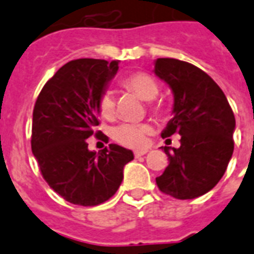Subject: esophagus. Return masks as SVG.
Segmentation results:
<instances>
[{
	"instance_id": "esophagus-1",
	"label": "esophagus",
	"mask_w": 254,
	"mask_h": 254,
	"mask_svg": "<svg viewBox=\"0 0 254 254\" xmlns=\"http://www.w3.org/2000/svg\"><path fill=\"white\" fill-rule=\"evenodd\" d=\"M147 152H148L147 149H137V151H135V152H133V156H135V158H140V156L145 155Z\"/></svg>"
}]
</instances>
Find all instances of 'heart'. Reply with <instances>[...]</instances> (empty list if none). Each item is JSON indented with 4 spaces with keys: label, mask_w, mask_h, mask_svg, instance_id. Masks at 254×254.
I'll return each mask as SVG.
<instances>
[{
    "label": "heart",
    "mask_w": 254,
    "mask_h": 254,
    "mask_svg": "<svg viewBox=\"0 0 254 254\" xmlns=\"http://www.w3.org/2000/svg\"><path fill=\"white\" fill-rule=\"evenodd\" d=\"M121 84L125 88L136 94L143 100H148L149 110L154 114L163 113V105L155 100L159 94V84L154 76L147 72L135 71L122 78ZM99 115L107 121H111L115 117V99L110 91L102 92L96 103ZM151 131L147 123H125L114 129V139L119 144L129 148H140L145 144L147 135Z\"/></svg>",
    "instance_id": "b5f03b06"
}]
</instances>
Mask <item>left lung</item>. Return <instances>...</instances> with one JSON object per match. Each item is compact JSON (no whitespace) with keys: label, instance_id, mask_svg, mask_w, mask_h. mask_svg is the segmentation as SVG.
Instances as JSON below:
<instances>
[{"label":"left lung","instance_id":"obj_1","mask_svg":"<svg viewBox=\"0 0 254 254\" xmlns=\"http://www.w3.org/2000/svg\"><path fill=\"white\" fill-rule=\"evenodd\" d=\"M155 74L174 92V118L162 137L182 136L179 148L162 147L170 163L156 184L179 200L198 197L227 171L235 147V115L219 84L192 64L158 58Z\"/></svg>","mask_w":254,"mask_h":254}]
</instances>
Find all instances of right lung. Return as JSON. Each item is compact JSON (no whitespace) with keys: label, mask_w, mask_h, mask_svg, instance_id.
Listing matches in <instances>:
<instances>
[{"label":"right lung","mask_w":254,"mask_h":254,"mask_svg":"<svg viewBox=\"0 0 254 254\" xmlns=\"http://www.w3.org/2000/svg\"><path fill=\"white\" fill-rule=\"evenodd\" d=\"M118 61H70L47 80L33 110L31 151L43 179L66 201L94 207L115 194L131 149L110 144L88 151L86 139L95 133L98 98L117 74Z\"/></svg>","instance_id":"1"}]
</instances>
